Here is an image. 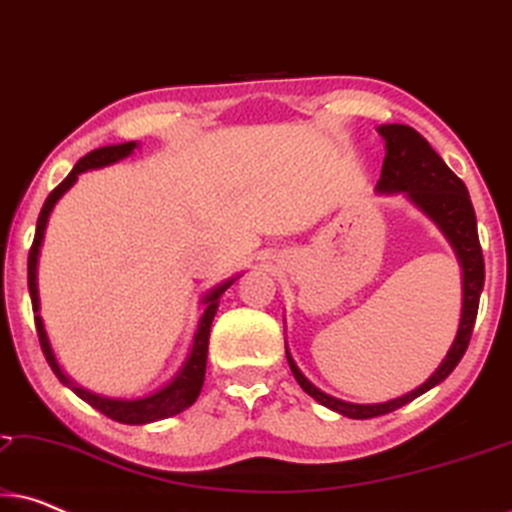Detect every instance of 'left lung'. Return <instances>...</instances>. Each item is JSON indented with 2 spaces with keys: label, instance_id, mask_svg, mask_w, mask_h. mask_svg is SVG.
<instances>
[{
  "label": "left lung",
  "instance_id": "8db88e82",
  "mask_svg": "<svg viewBox=\"0 0 512 512\" xmlns=\"http://www.w3.org/2000/svg\"><path fill=\"white\" fill-rule=\"evenodd\" d=\"M377 132L384 139V151L387 153H384L382 174L375 191L380 195H403L419 212L429 216L440 233L445 235V240L450 242L461 268V317L452 347L447 349L445 359L429 375V380L419 384L417 389L408 391V394L391 398L387 403H347L326 394V391L314 387L300 373L296 361L289 354V347H286V359H289L291 373L300 387H303L305 394H310L317 403L326 405L328 410L340 412V415L349 419H370L387 415V412L403 408V405L415 401L417 396L438 387L457 368V363L466 352L475 317H478L482 286H485V261H482V249L478 240V221H475L471 195H468L464 181L445 165V160L410 125L389 123L380 125Z\"/></svg>",
  "mask_w": 512,
  "mask_h": 512
}]
</instances>
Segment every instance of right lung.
I'll return each instance as SVG.
<instances>
[{"instance_id":"1","label":"right lung","mask_w":512,"mask_h":512,"mask_svg":"<svg viewBox=\"0 0 512 512\" xmlns=\"http://www.w3.org/2000/svg\"><path fill=\"white\" fill-rule=\"evenodd\" d=\"M139 149L137 142H125V144H109L102 146V149L90 151L88 156H83L79 163L74 165V170L67 174V179L62 181L58 188H53L51 195H48L44 207H41V214L37 219V233H34V242L30 249V256H27V286H30V298H32V310H34V324H37V333H39V342L41 349H44V356L48 361V366L58 380L74 391L76 396L83 398L88 405H93L95 410H100L102 415H107L111 419L121 424H151L158 422V419H167L179 415L186 408H191L195 403V398L200 396L202 382H205V368H207V347H209V328H212V321L216 317V310H219L221 296L228 291V286H233L240 275L230 277L226 282L216 284L209 289L205 296L200 298L202 305V314L198 319V328H195L191 345H188V354L184 363H181L177 373L172 375V380H167L163 387L149 391L146 396H137V398H111V396H102L95 394V391H88L76 384L72 377H67L65 370L55 359V352L51 347V340H48L44 319H41V300H39V256H41V247H44V235L48 228V219H51L55 205L58 200L65 195L69 188H72L76 181H79V174L88 172V170H100V167L114 165L118 160L128 158Z\"/></svg>"}]
</instances>
